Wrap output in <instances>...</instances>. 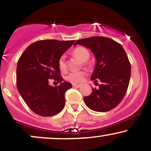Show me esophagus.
Masks as SVG:
<instances>
[{"label": "esophagus", "mask_w": 151, "mask_h": 151, "mask_svg": "<svg viewBox=\"0 0 151 151\" xmlns=\"http://www.w3.org/2000/svg\"><path fill=\"white\" fill-rule=\"evenodd\" d=\"M81 86V84H73L74 87H76V88H79Z\"/></svg>", "instance_id": "obj_1"}]
</instances>
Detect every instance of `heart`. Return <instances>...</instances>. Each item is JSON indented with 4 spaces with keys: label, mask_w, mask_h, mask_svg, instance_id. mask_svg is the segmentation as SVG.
I'll list each match as a JSON object with an SVG mask.
<instances>
[{
    "label": "heart",
    "mask_w": 151,
    "mask_h": 151,
    "mask_svg": "<svg viewBox=\"0 0 151 151\" xmlns=\"http://www.w3.org/2000/svg\"><path fill=\"white\" fill-rule=\"evenodd\" d=\"M72 54L75 57H77L81 60V62H86L89 58V52L86 48L83 47H77L73 50ZM58 66L61 70H65L66 69L65 64V57L64 55L60 57L58 60ZM86 75V72L84 71H79V72H71L67 75V79L72 83H81L84 80V77Z\"/></svg>",
    "instance_id": "obj_1"
}]
</instances>
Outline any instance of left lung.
<instances>
[{
	"label": "left lung",
	"mask_w": 151,
	"mask_h": 151,
	"mask_svg": "<svg viewBox=\"0 0 151 151\" xmlns=\"http://www.w3.org/2000/svg\"><path fill=\"white\" fill-rule=\"evenodd\" d=\"M92 52L96 59L91 80L101 81L99 89L84 97L91 110L106 112L117 106L125 96L131 77V64L121 45L105 37H92L77 40Z\"/></svg>",
	"instance_id": "left-lung-1"
}]
</instances>
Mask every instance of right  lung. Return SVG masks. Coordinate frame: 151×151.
<instances>
[{"label":"right lung","mask_w":151,"mask_h":151,"mask_svg":"<svg viewBox=\"0 0 151 151\" xmlns=\"http://www.w3.org/2000/svg\"><path fill=\"white\" fill-rule=\"evenodd\" d=\"M74 40H45L26 48L17 65V88L27 106L41 116H55L64 109L65 93L72 84L63 81L58 66L59 58L73 45ZM49 78L60 82L54 88Z\"/></svg>","instance_id":"add662e5"}]
</instances>
